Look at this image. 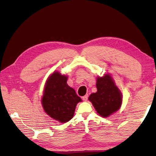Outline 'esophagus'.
Listing matches in <instances>:
<instances>
[{
  "label": "esophagus",
  "mask_w": 156,
  "mask_h": 156,
  "mask_svg": "<svg viewBox=\"0 0 156 156\" xmlns=\"http://www.w3.org/2000/svg\"><path fill=\"white\" fill-rule=\"evenodd\" d=\"M88 94H87V95L83 96V97H82V99H83V101H87V100H88Z\"/></svg>",
  "instance_id": "obj_1"
}]
</instances>
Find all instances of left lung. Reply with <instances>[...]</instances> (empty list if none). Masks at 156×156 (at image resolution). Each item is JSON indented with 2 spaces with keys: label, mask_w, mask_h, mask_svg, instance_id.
Here are the masks:
<instances>
[{
  "label": "left lung",
  "mask_w": 156,
  "mask_h": 156,
  "mask_svg": "<svg viewBox=\"0 0 156 156\" xmlns=\"http://www.w3.org/2000/svg\"><path fill=\"white\" fill-rule=\"evenodd\" d=\"M96 87L97 92L90 94L88 100L101 116H109L121 107L122 93L108 74L97 78Z\"/></svg>",
  "instance_id": "left-lung-1"
}]
</instances>
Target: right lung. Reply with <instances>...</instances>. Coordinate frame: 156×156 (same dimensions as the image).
I'll use <instances>...</instances> for the list:
<instances>
[{
	"mask_svg": "<svg viewBox=\"0 0 156 156\" xmlns=\"http://www.w3.org/2000/svg\"><path fill=\"white\" fill-rule=\"evenodd\" d=\"M67 79L66 75L53 72L47 80L41 99L45 112L61 123L72 119L77 104L81 101L75 90L68 85Z\"/></svg>",
	"mask_w": 156,
	"mask_h": 156,
	"instance_id": "right-lung-1",
	"label": "right lung"
}]
</instances>
